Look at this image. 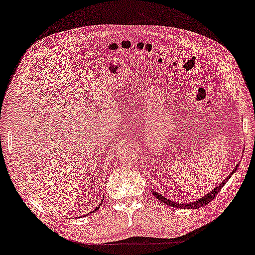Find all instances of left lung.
Instances as JSON below:
<instances>
[{
    "label": "left lung",
    "mask_w": 255,
    "mask_h": 255,
    "mask_svg": "<svg viewBox=\"0 0 255 255\" xmlns=\"http://www.w3.org/2000/svg\"><path fill=\"white\" fill-rule=\"evenodd\" d=\"M238 166H239V164H238L236 167H235L233 172H231V173L229 174V175H228V176L225 178V180H223L222 183H220V184L218 185V187H216L214 190H212V191L208 192L207 195H205L204 197H201L200 199H197L196 201H192V203H189V204H178V203H175V201H172V200L165 198V197H162L161 195H159V193H155V192H153V191H152V193H153V196L155 197V198H158L159 200H161L162 203L169 205V206H172V207H176V208H178V210H182V208H189V210H195V208H199V207H201V206H206V205H207L208 203H211V201L215 198L216 195H218L220 190H221V189L223 188V185H225V184L227 183V182L229 181V178L231 177V175H233V174L237 170V167H238Z\"/></svg>",
    "instance_id": "1"
}]
</instances>
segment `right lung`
Instances as JSON below:
<instances>
[{
  "instance_id": "obj_1",
  "label": "right lung",
  "mask_w": 255,
  "mask_h": 255,
  "mask_svg": "<svg viewBox=\"0 0 255 255\" xmlns=\"http://www.w3.org/2000/svg\"><path fill=\"white\" fill-rule=\"evenodd\" d=\"M101 205H102V204H101ZM98 208H100V206H98V207H97V208H96V210H98ZM96 210H94V211H91V212H90V213H94V212H95V211H96Z\"/></svg>"
}]
</instances>
